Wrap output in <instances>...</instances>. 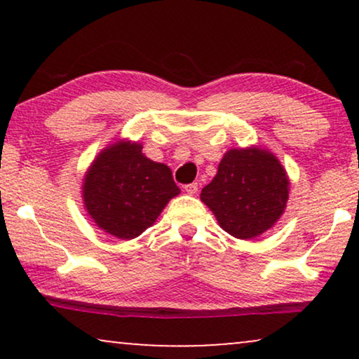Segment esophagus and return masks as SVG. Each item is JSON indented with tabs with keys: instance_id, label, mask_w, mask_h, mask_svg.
Masks as SVG:
<instances>
[{
	"instance_id": "esophagus-1",
	"label": "esophagus",
	"mask_w": 359,
	"mask_h": 359,
	"mask_svg": "<svg viewBox=\"0 0 359 359\" xmlns=\"http://www.w3.org/2000/svg\"><path fill=\"white\" fill-rule=\"evenodd\" d=\"M184 191H186V193H188V194H191V196L196 194V193H198V183L186 184V186H184Z\"/></svg>"
}]
</instances>
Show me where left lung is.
<instances>
[{
	"label": "left lung",
	"mask_w": 359,
	"mask_h": 359,
	"mask_svg": "<svg viewBox=\"0 0 359 359\" xmlns=\"http://www.w3.org/2000/svg\"><path fill=\"white\" fill-rule=\"evenodd\" d=\"M289 199L286 170L271 151L248 147L232 149L220 160L217 175L201 193L225 232L255 238L281 217Z\"/></svg>",
	"instance_id": "8db88e82"
}]
</instances>
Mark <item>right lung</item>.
Segmentation results:
<instances>
[{"label": "right lung", "mask_w": 359, "mask_h": 359, "mask_svg": "<svg viewBox=\"0 0 359 359\" xmlns=\"http://www.w3.org/2000/svg\"><path fill=\"white\" fill-rule=\"evenodd\" d=\"M180 194L171 170L142 154L139 142L119 140L96 156L83 181L85 209L97 227L132 240L151 227Z\"/></svg>", "instance_id": "add662e5"}]
</instances>
